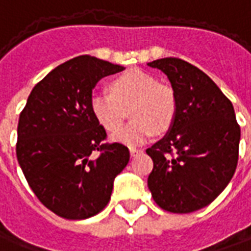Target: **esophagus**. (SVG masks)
Here are the masks:
<instances>
[{
    "label": "esophagus",
    "instance_id": "obj_1",
    "mask_svg": "<svg viewBox=\"0 0 251 251\" xmlns=\"http://www.w3.org/2000/svg\"><path fill=\"white\" fill-rule=\"evenodd\" d=\"M129 151H130L131 156H136V155H138V153H141V152H143V150H138V148H133V147H131V148H129Z\"/></svg>",
    "mask_w": 251,
    "mask_h": 251
}]
</instances>
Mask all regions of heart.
Instances as JSON below:
<instances>
[{
    "instance_id": "heart-1",
    "label": "heart",
    "mask_w": 251,
    "mask_h": 251,
    "mask_svg": "<svg viewBox=\"0 0 251 251\" xmlns=\"http://www.w3.org/2000/svg\"><path fill=\"white\" fill-rule=\"evenodd\" d=\"M130 108L131 121L113 136V141L136 147L159 131L167 130L176 113L174 91L141 69H130L110 83V92H95L89 110L107 131L120 129Z\"/></svg>"
}]
</instances>
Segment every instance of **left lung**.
<instances>
[{
  "mask_svg": "<svg viewBox=\"0 0 251 251\" xmlns=\"http://www.w3.org/2000/svg\"><path fill=\"white\" fill-rule=\"evenodd\" d=\"M148 66L168 77L176 100L168 133L147 150L153 160L148 187L164 211H199L223 192L236 170L241 127L232 103L183 59H156Z\"/></svg>",
  "mask_w": 251,
  "mask_h": 251,
  "instance_id": "8db88e82",
  "label": "left lung"
}]
</instances>
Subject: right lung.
<instances>
[{
  "mask_svg": "<svg viewBox=\"0 0 251 251\" xmlns=\"http://www.w3.org/2000/svg\"><path fill=\"white\" fill-rule=\"evenodd\" d=\"M121 71L91 55L69 59L35 85L20 113L16 155L23 174L40 202L64 219L103 211L129 163L127 147L104 143L107 133L89 110L96 83Z\"/></svg>",
  "mask_w": 251,
  "mask_h": 251,
  "instance_id": "right-lung-1",
  "label": "right lung"
}]
</instances>
